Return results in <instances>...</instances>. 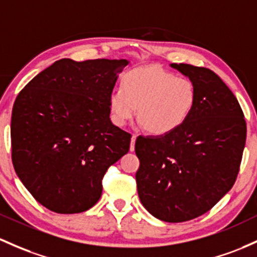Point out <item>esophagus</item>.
Segmentation results:
<instances>
[{"mask_svg": "<svg viewBox=\"0 0 257 257\" xmlns=\"http://www.w3.org/2000/svg\"><path fill=\"white\" fill-rule=\"evenodd\" d=\"M137 134H133V137H132V143H131V151H134L135 149V140H137Z\"/></svg>", "mask_w": 257, "mask_h": 257, "instance_id": "1", "label": "esophagus"}]
</instances>
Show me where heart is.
<instances>
[{
  "label": "heart",
  "instance_id": "b5f03b06",
  "mask_svg": "<svg viewBox=\"0 0 257 257\" xmlns=\"http://www.w3.org/2000/svg\"><path fill=\"white\" fill-rule=\"evenodd\" d=\"M196 101L194 84L161 67L148 66L125 73L122 87L109 96L114 122L124 125L139 118L152 134L163 135L179 128L193 111Z\"/></svg>",
  "mask_w": 257,
  "mask_h": 257
}]
</instances>
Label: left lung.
I'll list each match as a JSON object with an SVG mask.
<instances>
[{
    "mask_svg": "<svg viewBox=\"0 0 257 257\" xmlns=\"http://www.w3.org/2000/svg\"><path fill=\"white\" fill-rule=\"evenodd\" d=\"M189 77L196 101L179 128L160 137H138L135 174L144 207L156 218L185 222L210 211L232 189L246 140L238 100L211 69L172 63Z\"/></svg>",
    "mask_w": 257,
    "mask_h": 257,
    "instance_id": "obj_1",
    "label": "left lung"
}]
</instances>
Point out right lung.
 <instances>
[{"label": "right lung", "instance_id": "obj_1", "mask_svg": "<svg viewBox=\"0 0 257 257\" xmlns=\"http://www.w3.org/2000/svg\"><path fill=\"white\" fill-rule=\"evenodd\" d=\"M125 66L126 60L63 58L14 101V171L50 211L79 213L94 206L106 171L129 151L132 134L109 119V96Z\"/></svg>", "mask_w": 257, "mask_h": 257}]
</instances>
